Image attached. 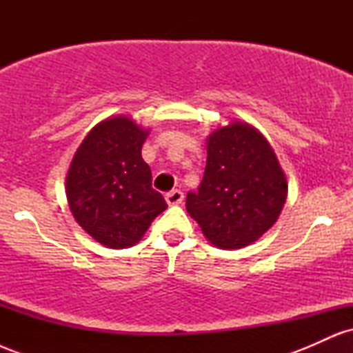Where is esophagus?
I'll return each mask as SVG.
<instances>
[{"label": "esophagus", "instance_id": "34e87169", "mask_svg": "<svg viewBox=\"0 0 353 353\" xmlns=\"http://www.w3.org/2000/svg\"><path fill=\"white\" fill-rule=\"evenodd\" d=\"M182 199H184V192L179 189H172L171 192L165 194V201H168L169 205H177L181 204Z\"/></svg>", "mask_w": 353, "mask_h": 353}]
</instances>
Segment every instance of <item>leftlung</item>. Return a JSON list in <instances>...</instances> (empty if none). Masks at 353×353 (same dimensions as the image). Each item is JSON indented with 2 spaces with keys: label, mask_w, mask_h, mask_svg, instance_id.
I'll list each match as a JSON object with an SVG mask.
<instances>
[{
  "label": "left lung",
  "mask_w": 353,
  "mask_h": 353,
  "mask_svg": "<svg viewBox=\"0 0 353 353\" xmlns=\"http://www.w3.org/2000/svg\"><path fill=\"white\" fill-rule=\"evenodd\" d=\"M287 181L275 152L252 125L232 123L208 141V164L185 208L202 232L221 249L257 241L285 204Z\"/></svg>",
  "instance_id": "1"
}]
</instances>
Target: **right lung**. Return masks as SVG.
Wrapping results in <instances>:
<instances>
[{"instance_id": "obj_1", "label": "right lung", "mask_w": 353, "mask_h": 353, "mask_svg": "<svg viewBox=\"0 0 353 353\" xmlns=\"http://www.w3.org/2000/svg\"><path fill=\"white\" fill-rule=\"evenodd\" d=\"M145 132L123 116L103 121L79 145L66 177L72 216L112 249L134 245L168 208L141 156Z\"/></svg>"}]
</instances>
